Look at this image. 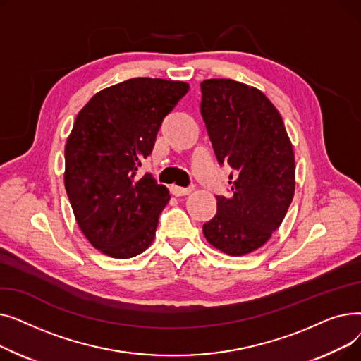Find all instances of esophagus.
<instances>
[{"instance_id":"obj_1","label":"esophagus","mask_w":361,"mask_h":361,"mask_svg":"<svg viewBox=\"0 0 361 361\" xmlns=\"http://www.w3.org/2000/svg\"><path fill=\"white\" fill-rule=\"evenodd\" d=\"M169 192L173 196L180 197V196H187L192 193V188H185V187H178V185H171L169 187Z\"/></svg>"}]
</instances>
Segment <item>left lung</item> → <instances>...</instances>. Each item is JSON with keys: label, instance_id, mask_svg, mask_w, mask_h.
<instances>
[{"label": "left lung", "instance_id": "obj_1", "mask_svg": "<svg viewBox=\"0 0 361 361\" xmlns=\"http://www.w3.org/2000/svg\"><path fill=\"white\" fill-rule=\"evenodd\" d=\"M200 114L219 165L228 164L231 195L216 196L218 211L203 224L215 249L243 256L278 230L295 188L294 152L274 104L231 79L200 83Z\"/></svg>", "mask_w": 361, "mask_h": 361}]
</instances>
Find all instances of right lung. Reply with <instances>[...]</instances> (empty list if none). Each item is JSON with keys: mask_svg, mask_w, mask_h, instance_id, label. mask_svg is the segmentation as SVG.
Segmentation results:
<instances>
[{"mask_svg": "<svg viewBox=\"0 0 361 361\" xmlns=\"http://www.w3.org/2000/svg\"><path fill=\"white\" fill-rule=\"evenodd\" d=\"M188 92L184 82L137 78L101 90L82 108L66 145V192L82 233L116 259L145 252L169 200L137 169L158 130Z\"/></svg>", "mask_w": 361, "mask_h": 361, "instance_id": "add662e5", "label": "right lung"}]
</instances>
